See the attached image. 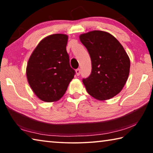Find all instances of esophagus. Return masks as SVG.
Returning a JSON list of instances; mask_svg holds the SVG:
<instances>
[{"label": "esophagus", "instance_id": "esophagus-1", "mask_svg": "<svg viewBox=\"0 0 153 153\" xmlns=\"http://www.w3.org/2000/svg\"><path fill=\"white\" fill-rule=\"evenodd\" d=\"M80 73H81V71H80V69H77L76 70V74L77 76H79L80 75Z\"/></svg>", "mask_w": 153, "mask_h": 153}]
</instances>
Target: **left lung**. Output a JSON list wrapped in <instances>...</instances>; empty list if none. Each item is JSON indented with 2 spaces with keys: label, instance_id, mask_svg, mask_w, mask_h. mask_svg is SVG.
Segmentation results:
<instances>
[{
  "label": "left lung",
  "instance_id": "left-lung-1",
  "mask_svg": "<svg viewBox=\"0 0 153 153\" xmlns=\"http://www.w3.org/2000/svg\"><path fill=\"white\" fill-rule=\"evenodd\" d=\"M79 40L91 59V74L82 80L88 93L98 100L118 94L128 80L130 68L123 46L111 33L100 30L82 33Z\"/></svg>",
  "mask_w": 153,
  "mask_h": 153
}]
</instances>
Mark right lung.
<instances>
[{"label": "right lung", "mask_w": 153, "mask_h": 153, "mask_svg": "<svg viewBox=\"0 0 153 153\" xmlns=\"http://www.w3.org/2000/svg\"><path fill=\"white\" fill-rule=\"evenodd\" d=\"M68 36H46L32 52L26 67L27 82L32 91L45 102H56L63 97L74 78L66 51Z\"/></svg>", "instance_id": "right-lung-1"}]
</instances>
